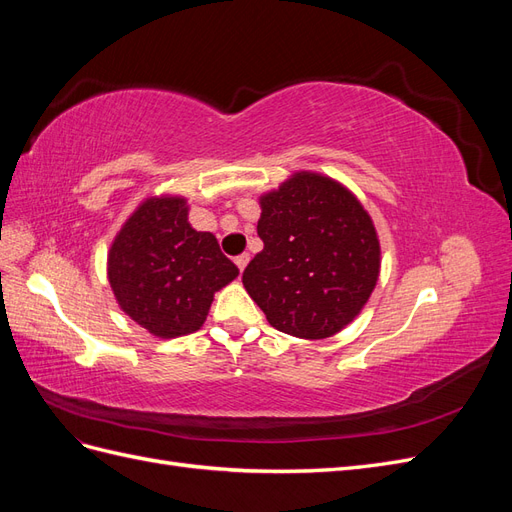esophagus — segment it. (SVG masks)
<instances>
[{"label":"esophagus","mask_w":512,"mask_h":512,"mask_svg":"<svg viewBox=\"0 0 512 512\" xmlns=\"http://www.w3.org/2000/svg\"><path fill=\"white\" fill-rule=\"evenodd\" d=\"M247 262H250V254H241V256H237V258H235V265L239 267V271H241V273L245 271Z\"/></svg>","instance_id":"1"}]
</instances>
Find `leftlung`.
I'll return each instance as SVG.
<instances>
[{
  "mask_svg": "<svg viewBox=\"0 0 512 512\" xmlns=\"http://www.w3.org/2000/svg\"><path fill=\"white\" fill-rule=\"evenodd\" d=\"M265 243L243 271V286L271 327L324 339L369 301L380 275V241L369 213L346 185L294 173L260 196Z\"/></svg>",
  "mask_w": 512,
  "mask_h": 512,
  "instance_id": "8db88e82",
  "label": "left lung"
}]
</instances>
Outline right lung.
I'll use <instances>...</instances> for the list:
<instances>
[{
    "mask_svg": "<svg viewBox=\"0 0 512 512\" xmlns=\"http://www.w3.org/2000/svg\"><path fill=\"white\" fill-rule=\"evenodd\" d=\"M108 282L119 307L151 335L170 339L203 327L213 294L239 275L211 232L188 222V200L151 196L108 250Z\"/></svg>",
    "mask_w": 512,
    "mask_h": 512,
    "instance_id": "right-lung-1",
    "label": "right lung"
}]
</instances>
